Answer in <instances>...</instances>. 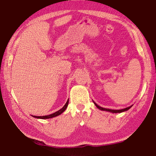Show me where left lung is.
Returning <instances> with one entry per match:
<instances>
[{
	"label": "left lung",
	"mask_w": 156,
	"mask_h": 156,
	"mask_svg": "<svg viewBox=\"0 0 156 156\" xmlns=\"http://www.w3.org/2000/svg\"><path fill=\"white\" fill-rule=\"evenodd\" d=\"M93 103L95 104V105L96 106V107H97L98 108H99L100 110H105V111L110 112H112V113H118V112L119 113V112H124V111H127V110H129L130 108L132 106H132H130L129 107L126 108L121 109V110H112V109H108V108H102V107H101L100 106H98L97 104H96L95 102H94V101H93Z\"/></svg>",
	"instance_id": "1"
}]
</instances>
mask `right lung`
Returning <instances> with one entry per match:
<instances>
[{
  "label": "right lung",
  "instance_id": "1",
  "mask_svg": "<svg viewBox=\"0 0 156 156\" xmlns=\"http://www.w3.org/2000/svg\"><path fill=\"white\" fill-rule=\"evenodd\" d=\"M68 103H69V100L67 101L66 104H65V106L62 108L61 109H60L58 111L55 112V113H52V114L49 115H46V116H33V117L37 118V119H50V118H52V117H55L56 116L60 115L61 113H63L65 110H66L67 106H68Z\"/></svg>",
  "mask_w": 156,
  "mask_h": 156
}]
</instances>
